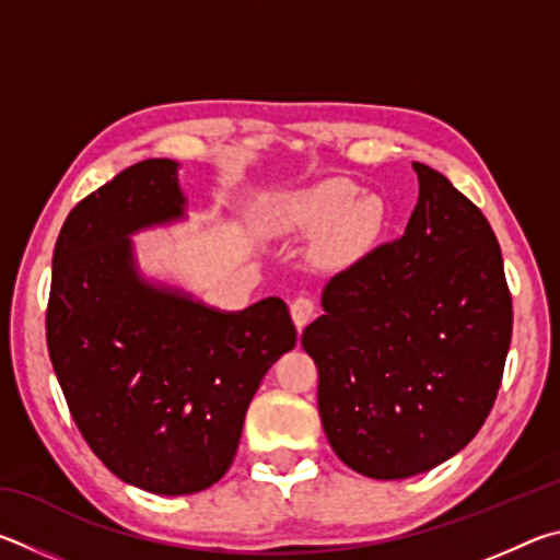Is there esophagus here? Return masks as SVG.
Instances as JSON below:
<instances>
[{
	"instance_id": "esophagus-1",
	"label": "esophagus",
	"mask_w": 560,
	"mask_h": 560,
	"mask_svg": "<svg viewBox=\"0 0 560 560\" xmlns=\"http://www.w3.org/2000/svg\"><path fill=\"white\" fill-rule=\"evenodd\" d=\"M314 311H316V303L311 296H296L291 301V318L299 330L314 318Z\"/></svg>"
}]
</instances>
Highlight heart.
<instances>
[{"label": "heart", "mask_w": 560, "mask_h": 560, "mask_svg": "<svg viewBox=\"0 0 560 560\" xmlns=\"http://www.w3.org/2000/svg\"><path fill=\"white\" fill-rule=\"evenodd\" d=\"M271 220L293 232L328 226L318 242V257L326 264H346L375 240L383 224V202L377 197H358V187L348 179H324L279 197L271 207Z\"/></svg>", "instance_id": "1"}]
</instances>
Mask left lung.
<instances>
[{
	"instance_id": "1",
	"label": "left lung",
	"mask_w": 560,
	"mask_h": 560,
	"mask_svg": "<svg viewBox=\"0 0 560 560\" xmlns=\"http://www.w3.org/2000/svg\"><path fill=\"white\" fill-rule=\"evenodd\" d=\"M412 167L420 200L405 234L330 277L326 314L301 336L330 447L373 479L467 447L494 407L514 326L487 217L438 170Z\"/></svg>"
}]
</instances>
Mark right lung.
<instances>
[{
  "mask_svg": "<svg viewBox=\"0 0 560 560\" xmlns=\"http://www.w3.org/2000/svg\"><path fill=\"white\" fill-rule=\"evenodd\" d=\"M177 163L143 160L73 207L54 246L46 346L75 428L106 467L153 494L212 487L246 407L296 346L271 296L222 314L138 277L128 234L183 217Z\"/></svg>",
  "mask_w": 560,
  "mask_h": 560,
  "instance_id": "right-lung-1",
  "label": "right lung"
}]
</instances>
